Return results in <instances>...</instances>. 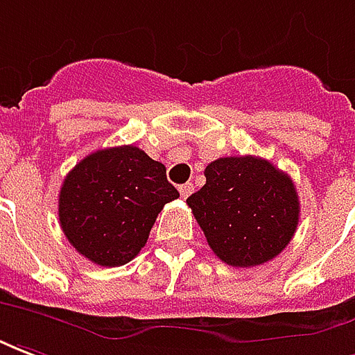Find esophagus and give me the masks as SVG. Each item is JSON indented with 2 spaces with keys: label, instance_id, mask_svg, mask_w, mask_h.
Masks as SVG:
<instances>
[{
  "label": "esophagus",
  "instance_id": "esophagus-1",
  "mask_svg": "<svg viewBox=\"0 0 355 355\" xmlns=\"http://www.w3.org/2000/svg\"><path fill=\"white\" fill-rule=\"evenodd\" d=\"M195 191V187H193V183H183V185H180V195H182L183 198H187Z\"/></svg>",
  "mask_w": 355,
  "mask_h": 355
}]
</instances>
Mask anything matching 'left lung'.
<instances>
[{
  "mask_svg": "<svg viewBox=\"0 0 355 355\" xmlns=\"http://www.w3.org/2000/svg\"><path fill=\"white\" fill-rule=\"evenodd\" d=\"M205 175L202 189L187 205L222 262L252 268L285 250L300 216V200L285 172L248 155L218 158Z\"/></svg>",
  "mask_w": 355,
  "mask_h": 355,
  "instance_id": "8db88e82",
  "label": "left lung"
}]
</instances>
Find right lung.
Returning <instances> with one entry per match:
<instances>
[{
	"instance_id": "1",
	"label": "right lung",
	"mask_w": 355,
	"mask_h": 355,
	"mask_svg": "<svg viewBox=\"0 0 355 355\" xmlns=\"http://www.w3.org/2000/svg\"><path fill=\"white\" fill-rule=\"evenodd\" d=\"M178 197L162 162L133 145L110 147L87 155L64 178L59 222L84 258L116 268L139 254L160 210Z\"/></svg>"
}]
</instances>
